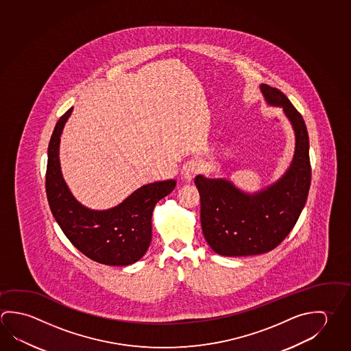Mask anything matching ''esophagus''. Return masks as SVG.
I'll list each match as a JSON object with an SVG mask.
<instances>
[{
  "mask_svg": "<svg viewBox=\"0 0 351 351\" xmlns=\"http://www.w3.org/2000/svg\"><path fill=\"white\" fill-rule=\"evenodd\" d=\"M201 171H202V164H201V161L197 160V159H191V160L186 161L184 167L181 169V173H182L184 180H187V181H191Z\"/></svg>",
  "mask_w": 351,
  "mask_h": 351,
  "instance_id": "1",
  "label": "esophagus"
}]
</instances>
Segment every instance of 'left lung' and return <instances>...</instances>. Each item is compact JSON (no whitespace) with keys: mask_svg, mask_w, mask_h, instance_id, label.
Segmentation results:
<instances>
[{"mask_svg":"<svg viewBox=\"0 0 351 351\" xmlns=\"http://www.w3.org/2000/svg\"><path fill=\"white\" fill-rule=\"evenodd\" d=\"M265 99L281 106L295 132V153L289 171L258 195H246L226 180L198 175L201 224L209 246L224 256H246L270 252L281 244L307 201L312 167L309 138L301 113L276 87L261 85Z\"/></svg>","mask_w":351,"mask_h":351,"instance_id":"obj_1","label":"left lung"}]
</instances>
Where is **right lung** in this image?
<instances>
[{"instance_id":"obj_1","label":"right lung","mask_w":351,"mask_h":351,"mask_svg":"<svg viewBox=\"0 0 351 351\" xmlns=\"http://www.w3.org/2000/svg\"><path fill=\"white\" fill-rule=\"evenodd\" d=\"M73 107L59 118L50 138L45 190L50 210L71 244L87 258L112 266L133 264L152 241V215L156 202L176 186L175 180L145 184L124 202L108 210L82 207L62 180L59 142Z\"/></svg>"}]
</instances>
